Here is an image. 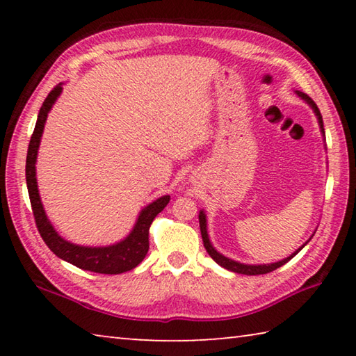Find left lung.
<instances>
[{
    "label": "left lung",
    "mask_w": 356,
    "mask_h": 356,
    "mask_svg": "<svg viewBox=\"0 0 356 356\" xmlns=\"http://www.w3.org/2000/svg\"><path fill=\"white\" fill-rule=\"evenodd\" d=\"M297 92L301 99H303L306 104H308L311 108H312V111L316 113V116H317V120H318V125H321V131H322V135L325 136V130H323V120H322V114H321V111H318V108H317V105L314 104V100H312L309 95H306V94H303V92H300V91H295ZM200 227H201V236H202V242H204V246H206V250H207V252H209V256L213 259V261L218 264V265H221L222 268H226V270H231V272H234V273H240V275H265V273H270V272H273V270H276V268H280V267H282V265L284 264H287L289 261H291V259L295 256V254H298V252L303 250V246L309 242H306L303 246H300V248L295 251V252H292L291 256L289 257H286V259H282V261H280V262H273V264H261V265H250V264H240V262H237V261H232V259H229V257H226V256H222L221 252H218L216 251L215 248H213V245L210 243V238H209V234H207V218H206V213H204V210H201L200 212ZM312 236H314V234H312Z\"/></svg>",
    "instance_id": "obj_1"
}]
</instances>
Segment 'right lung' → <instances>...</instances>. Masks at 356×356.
<instances>
[{
  "mask_svg": "<svg viewBox=\"0 0 356 356\" xmlns=\"http://www.w3.org/2000/svg\"><path fill=\"white\" fill-rule=\"evenodd\" d=\"M61 92H63V83H59L51 89L50 94L47 95V99L40 106L38 122H35L31 141H29V146H28L26 185H28L29 201H31L35 226H38L40 237L44 238V242L47 243L48 248L55 252L59 259L75 265L78 268L89 270V272H94V273H104V275H119V273L129 272V270L135 268L136 265L146 257L149 251V227L152 225L155 216L168 206V202H170L171 197L168 195L161 196L154 202H150L149 206L144 207L140 212V216H138L131 232L124 240H120V242L114 245L81 246V245L70 243L59 236L50 222V220L47 218L44 206H42L39 190H38V179H35V160H38V150L40 146L42 134H44L47 116Z\"/></svg>",
  "mask_w": 356,
  "mask_h": 356,
  "instance_id": "right-lung-1",
  "label": "right lung"
}]
</instances>
